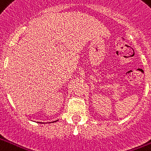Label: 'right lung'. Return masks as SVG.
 Listing matches in <instances>:
<instances>
[{"mask_svg":"<svg viewBox=\"0 0 151 151\" xmlns=\"http://www.w3.org/2000/svg\"><path fill=\"white\" fill-rule=\"evenodd\" d=\"M54 122H55V121H54ZM54 122H53V123H54Z\"/></svg>","mask_w":151,"mask_h":151,"instance_id":"1","label":"right lung"}]
</instances>
